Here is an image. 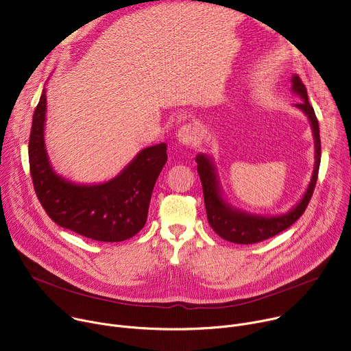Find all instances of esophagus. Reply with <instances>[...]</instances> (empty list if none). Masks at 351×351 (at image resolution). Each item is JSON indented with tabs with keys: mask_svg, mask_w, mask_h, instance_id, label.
Here are the masks:
<instances>
[{
	"mask_svg": "<svg viewBox=\"0 0 351 351\" xmlns=\"http://www.w3.org/2000/svg\"><path fill=\"white\" fill-rule=\"evenodd\" d=\"M198 137H199V133H198V129L194 126V125H184L179 129L178 134H176V138L180 144L183 145H191L194 144L195 141H198Z\"/></svg>",
	"mask_w": 351,
	"mask_h": 351,
	"instance_id": "34e87169",
	"label": "esophagus"
}]
</instances>
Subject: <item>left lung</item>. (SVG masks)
<instances>
[{"label": "left lung", "mask_w": 351, "mask_h": 351, "mask_svg": "<svg viewBox=\"0 0 351 351\" xmlns=\"http://www.w3.org/2000/svg\"><path fill=\"white\" fill-rule=\"evenodd\" d=\"M291 91L303 99L300 104H294L298 110H302L310 121V126L313 129L314 144H315V164L311 175V180L308 183L307 190L304 191L300 202L286 214L280 215H257L248 214L239 208H234L232 204L226 202L223 197L222 187L219 184L217 168L210 156L202 153L195 157L197 172L202 179L204 203L207 210L208 223L214 229L217 234L222 239L237 243V244H252L258 243L265 239H269L289 226H291L306 211L311 195L315 189L319 164H321V138H319V125L315 117L314 108L308 103L307 88L303 84L302 79L297 75L291 76Z\"/></svg>", "instance_id": "obj_1"}]
</instances>
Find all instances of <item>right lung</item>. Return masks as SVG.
I'll use <instances>...</instances> for the list:
<instances>
[{
  "label": "right lung",
  "mask_w": 351,
  "mask_h": 351,
  "mask_svg": "<svg viewBox=\"0 0 351 351\" xmlns=\"http://www.w3.org/2000/svg\"><path fill=\"white\" fill-rule=\"evenodd\" d=\"M45 112L43 88L33 114L29 164L37 198L48 217L65 229L98 241L133 237L145 225L154 184L168 160L167 144L143 148L108 182L75 183L58 175L49 162L44 140Z\"/></svg>",
  "instance_id": "1"
}]
</instances>
